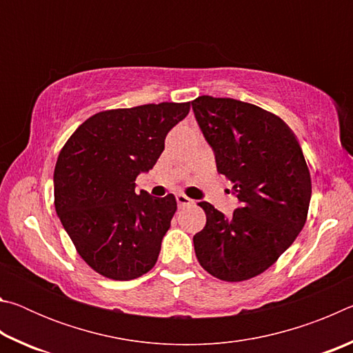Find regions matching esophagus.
<instances>
[{"label": "esophagus", "instance_id": "34e87169", "mask_svg": "<svg viewBox=\"0 0 353 353\" xmlns=\"http://www.w3.org/2000/svg\"><path fill=\"white\" fill-rule=\"evenodd\" d=\"M176 201H177V205L179 207H187V205H191L193 204V201H191L188 196H185V194H182V193H179L177 196H176Z\"/></svg>", "mask_w": 353, "mask_h": 353}]
</instances>
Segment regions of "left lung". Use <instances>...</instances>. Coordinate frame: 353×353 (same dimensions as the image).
<instances>
[{
	"mask_svg": "<svg viewBox=\"0 0 353 353\" xmlns=\"http://www.w3.org/2000/svg\"><path fill=\"white\" fill-rule=\"evenodd\" d=\"M191 105L240 201L232 218L199 202L207 223L193 236L194 252L213 277L243 282L272 266L305 225L312 176L296 135L274 113L207 94Z\"/></svg>",
	"mask_w": 353,
	"mask_h": 353,
	"instance_id": "8db88e82",
	"label": "left lung"
}]
</instances>
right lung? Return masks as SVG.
<instances>
[{"label": "right lung", "instance_id": "right-lung-1", "mask_svg": "<svg viewBox=\"0 0 353 353\" xmlns=\"http://www.w3.org/2000/svg\"><path fill=\"white\" fill-rule=\"evenodd\" d=\"M190 103H160L94 113L65 143L54 168V205L77 254L113 280L151 271L177 210L172 194L135 193L152 168L166 134Z\"/></svg>", "mask_w": 353, "mask_h": 353}]
</instances>
